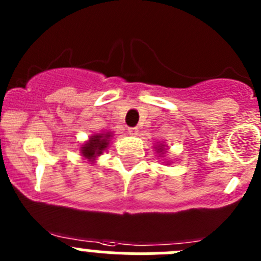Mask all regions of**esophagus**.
I'll return each instance as SVG.
<instances>
[{
  "label": "esophagus",
  "instance_id": "esophagus-1",
  "mask_svg": "<svg viewBox=\"0 0 261 261\" xmlns=\"http://www.w3.org/2000/svg\"><path fill=\"white\" fill-rule=\"evenodd\" d=\"M128 134L133 136H136L139 134V128L138 127H128Z\"/></svg>",
  "mask_w": 261,
  "mask_h": 261
}]
</instances>
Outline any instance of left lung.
Instances as JSON below:
<instances>
[{
  "label": "left lung",
  "mask_w": 261,
  "mask_h": 261,
  "mask_svg": "<svg viewBox=\"0 0 261 261\" xmlns=\"http://www.w3.org/2000/svg\"><path fill=\"white\" fill-rule=\"evenodd\" d=\"M158 149H159V151H164V150H163V147H162V146L158 147Z\"/></svg>",
  "instance_id": "8db88e82"
}]
</instances>
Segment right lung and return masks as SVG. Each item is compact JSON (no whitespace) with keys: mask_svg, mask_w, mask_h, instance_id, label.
<instances>
[{"mask_svg":"<svg viewBox=\"0 0 261 261\" xmlns=\"http://www.w3.org/2000/svg\"><path fill=\"white\" fill-rule=\"evenodd\" d=\"M111 139V134H98V135H93L89 139L88 143L86 145L82 146V154L87 159H93L97 155L102 154L107 145H109V141Z\"/></svg>","mask_w":261,"mask_h":261,"instance_id":"obj_1","label":"right lung"}]
</instances>
